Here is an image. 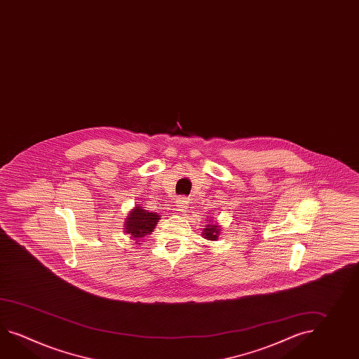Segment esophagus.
Listing matches in <instances>:
<instances>
[{
  "instance_id": "1",
  "label": "esophagus",
  "mask_w": 359,
  "mask_h": 359,
  "mask_svg": "<svg viewBox=\"0 0 359 359\" xmlns=\"http://www.w3.org/2000/svg\"><path fill=\"white\" fill-rule=\"evenodd\" d=\"M187 206H188V201H185V198H179L176 201V211L179 214L184 212Z\"/></svg>"
}]
</instances>
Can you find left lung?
Wrapping results in <instances>:
<instances>
[{
  "mask_svg": "<svg viewBox=\"0 0 359 359\" xmlns=\"http://www.w3.org/2000/svg\"><path fill=\"white\" fill-rule=\"evenodd\" d=\"M219 234H220V225H217V224H208L202 231L203 238L208 239V241H215L219 237Z\"/></svg>",
  "mask_w": 359,
  "mask_h": 359,
  "instance_id": "left-lung-1",
  "label": "left lung"
}]
</instances>
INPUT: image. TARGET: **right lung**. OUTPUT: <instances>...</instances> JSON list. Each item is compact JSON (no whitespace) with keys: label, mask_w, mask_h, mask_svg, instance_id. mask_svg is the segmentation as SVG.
<instances>
[{"label":"right lung","mask_w":359,"mask_h":359,"mask_svg":"<svg viewBox=\"0 0 359 359\" xmlns=\"http://www.w3.org/2000/svg\"><path fill=\"white\" fill-rule=\"evenodd\" d=\"M160 219V215L154 212H148L140 206H135L133 211H130L125 220V231L133 238H143L145 236L151 234Z\"/></svg>","instance_id":"obj_1"}]
</instances>
